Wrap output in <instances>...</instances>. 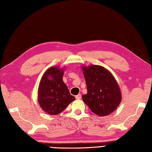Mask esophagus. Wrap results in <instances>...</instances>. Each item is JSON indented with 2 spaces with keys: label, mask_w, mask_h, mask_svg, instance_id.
<instances>
[{
  "label": "esophagus",
  "mask_w": 152,
  "mask_h": 152,
  "mask_svg": "<svg viewBox=\"0 0 152 152\" xmlns=\"http://www.w3.org/2000/svg\"><path fill=\"white\" fill-rule=\"evenodd\" d=\"M81 94H77V95L75 96V99H81Z\"/></svg>",
  "instance_id": "obj_1"
}]
</instances>
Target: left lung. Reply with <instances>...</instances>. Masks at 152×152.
Masks as SVG:
<instances>
[{
  "instance_id": "1",
  "label": "left lung",
  "mask_w": 152,
  "mask_h": 152,
  "mask_svg": "<svg viewBox=\"0 0 152 152\" xmlns=\"http://www.w3.org/2000/svg\"><path fill=\"white\" fill-rule=\"evenodd\" d=\"M87 93L82 96L91 111L99 116L110 114L121 101V93L113 76L99 65L83 67Z\"/></svg>"
}]
</instances>
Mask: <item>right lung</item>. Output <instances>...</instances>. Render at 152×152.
Masks as SVG:
<instances>
[{"instance_id": "1", "label": "right lung", "mask_w": 152, "mask_h": 152, "mask_svg": "<svg viewBox=\"0 0 152 152\" xmlns=\"http://www.w3.org/2000/svg\"><path fill=\"white\" fill-rule=\"evenodd\" d=\"M63 69L52 67L45 71L38 88V102L47 113L56 115L75 100L71 95L67 85L63 81ZM51 76V79H49Z\"/></svg>"}]
</instances>
